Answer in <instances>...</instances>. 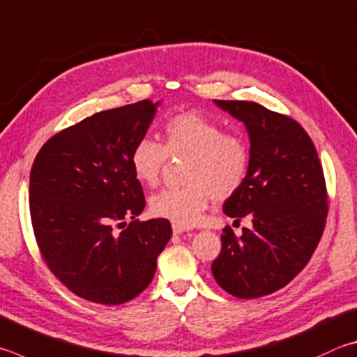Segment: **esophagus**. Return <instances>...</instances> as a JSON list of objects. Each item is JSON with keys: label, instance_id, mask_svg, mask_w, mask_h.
I'll list each match as a JSON object with an SVG mask.
<instances>
[{"label": "esophagus", "instance_id": "obj_1", "mask_svg": "<svg viewBox=\"0 0 357 357\" xmlns=\"http://www.w3.org/2000/svg\"><path fill=\"white\" fill-rule=\"evenodd\" d=\"M189 231H190V229L185 228V226L173 225V234H176V236H181V234H184V232H189Z\"/></svg>", "mask_w": 357, "mask_h": 357}]
</instances>
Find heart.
<instances>
[{
	"mask_svg": "<svg viewBox=\"0 0 357 357\" xmlns=\"http://www.w3.org/2000/svg\"><path fill=\"white\" fill-rule=\"evenodd\" d=\"M164 144L150 137L135 142L131 168L135 179L154 187L167 158H189L185 187L160 190L150 199L154 215L181 226L198 223L212 198L226 199L241 189L250 170L248 140L226 132L222 123L189 111L168 119L162 128Z\"/></svg>",
	"mask_w": 357,
	"mask_h": 357,
	"instance_id": "obj_1",
	"label": "heart"
}]
</instances>
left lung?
Wrapping results in <instances>:
<instances>
[{
  "label": "left lung",
  "instance_id": "8db88e82",
  "mask_svg": "<svg viewBox=\"0 0 357 357\" xmlns=\"http://www.w3.org/2000/svg\"><path fill=\"white\" fill-rule=\"evenodd\" d=\"M213 102L250 135L248 174L223 212L236 222L250 217L252 228L236 237L226 226L211 268L220 287L250 300L287 286L306 267L326 223L325 176L312 140L294 119L251 101Z\"/></svg>",
  "mask_w": 357,
  "mask_h": 357
}]
</instances>
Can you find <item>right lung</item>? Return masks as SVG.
Returning a JSON list of instances; mask_svg holds the SVG:
<instances>
[{"instance_id": "1", "label": "right lung", "mask_w": 357, "mask_h": 357, "mask_svg": "<svg viewBox=\"0 0 357 357\" xmlns=\"http://www.w3.org/2000/svg\"><path fill=\"white\" fill-rule=\"evenodd\" d=\"M158 106L144 100L87 116L53 135L32 164L29 211L40 255L84 300L115 306L142 294L172 237L165 218L135 220L145 197L131 151Z\"/></svg>"}]
</instances>
